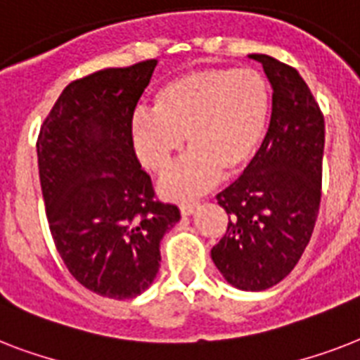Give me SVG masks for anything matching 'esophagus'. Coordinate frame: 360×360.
I'll return each mask as SVG.
<instances>
[{
  "mask_svg": "<svg viewBox=\"0 0 360 360\" xmlns=\"http://www.w3.org/2000/svg\"><path fill=\"white\" fill-rule=\"evenodd\" d=\"M200 207V203L198 202H191V203H181V214L183 217H191V214H194V211Z\"/></svg>",
  "mask_w": 360,
  "mask_h": 360,
  "instance_id": "obj_1",
  "label": "esophagus"
}]
</instances>
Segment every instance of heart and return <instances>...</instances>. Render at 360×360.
<instances>
[{
  "label": "heart",
  "mask_w": 360,
  "mask_h": 360,
  "mask_svg": "<svg viewBox=\"0 0 360 360\" xmlns=\"http://www.w3.org/2000/svg\"><path fill=\"white\" fill-rule=\"evenodd\" d=\"M271 91L254 69H202L172 78L153 97V112L130 120V141L141 166L164 174L183 149L191 153L160 183L183 200L233 177L256 157L267 130Z\"/></svg>",
  "instance_id": "heart-1"
}]
</instances>
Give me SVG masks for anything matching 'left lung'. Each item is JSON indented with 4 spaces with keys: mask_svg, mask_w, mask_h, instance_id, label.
I'll use <instances>...</instances> for the list:
<instances>
[{
    "mask_svg": "<svg viewBox=\"0 0 360 360\" xmlns=\"http://www.w3.org/2000/svg\"><path fill=\"white\" fill-rule=\"evenodd\" d=\"M273 87L267 134L239 179L220 192L228 230L211 257L231 285L245 291L273 288L301 259L321 202L325 121L307 82L293 67L265 53Z\"/></svg>",
    "mask_w": 360,
    "mask_h": 360,
    "instance_id": "left-lung-1",
    "label": "left lung"
}]
</instances>
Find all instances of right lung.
<instances>
[{
  "mask_svg": "<svg viewBox=\"0 0 360 360\" xmlns=\"http://www.w3.org/2000/svg\"><path fill=\"white\" fill-rule=\"evenodd\" d=\"M157 59L70 82L37 140L50 233L69 273L108 299L153 284L160 239L179 222L158 202L130 141V120Z\"/></svg>",
  "mask_w": 360,
  "mask_h": 360,
  "instance_id": "add662e5",
  "label": "right lung"
}]
</instances>
